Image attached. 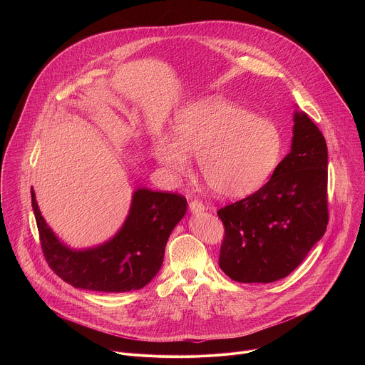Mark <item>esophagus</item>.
I'll use <instances>...</instances> for the list:
<instances>
[{"mask_svg": "<svg viewBox=\"0 0 365 365\" xmlns=\"http://www.w3.org/2000/svg\"><path fill=\"white\" fill-rule=\"evenodd\" d=\"M189 210L192 211V212H202V211H205V205L200 202V200H197V199H192L190 202H189Z\"/></svg>", "mask_w": 365, "mask_h": 365, "instance_id": "esophagus-1", "label": "esophagus"}]
</instances>
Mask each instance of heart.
Segmentation results:
<instances>
[{"label":"heart","instance_id":"obj_1","mask_svg":"<svg viewBox=\"0 0 365 365\" xmlns=\"http://www.w3.org/2000/svg\"><path fill=\"white\" fill-rule=\"evenodd\" d=\"M154 158L175 176L187 175L190 158L215 195L244 197L262 187L276 169L282 135L270 121L251 115L235 103L203 99L175 118L173 137H159Z\"/></svg>","mask_w":365,"mask_h":365}]
</instances>
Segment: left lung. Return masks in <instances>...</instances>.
Listing matches in <instances>:
<instances>
[{"instance_id": "8db88e82", "label": "left lung", "mask_w": 365, "mask_h": 365, "mask_svg": "<svg viewBox=\"0 0 365 365\" xmlns=\"http://www.w3.org/2000/svg\"><path fill=\"white\" fill-rule=\"evenodd\" d=\"M293 121L292 150L272 179L217 212L225 230L220 267L234 282L289 276L327 231V141L304 113L296 111Z\"/></svg>"}]
</instances>
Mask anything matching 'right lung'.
I'll return each instance as SVG.
<instances>
[{
    "mask_svg": "<svg viewBox=\"0 0 365 365\" xmlns=\"http://www.w3.org/2000/svg\"><path fill=\"white\" fill-rule=\"evenodd\" d=\"M41 250L48 267L78 289L123 293L144 287L162 267L166 242L186 214V197L179 193L137 189L130 214L106 244L88 250H71L51 231L31 190Z\"/></svg>",
    "mask_w": 365,
    "mask_h": 365,
    "instance_id": "right-lung-1",
    "label": "right lung"
}]
</instances>
